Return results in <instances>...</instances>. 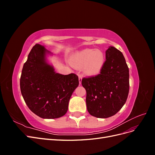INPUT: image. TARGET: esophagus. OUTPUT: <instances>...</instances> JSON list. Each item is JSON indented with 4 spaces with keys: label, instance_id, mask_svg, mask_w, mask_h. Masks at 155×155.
Masks as SVG:
<instances>
[{
    "label": "esophagus",
    "instance_id": "esophagus-1",
    "mask_svg": "<svg viewBox=\"0 0 155 155\" xmlns=\"http://www.w3.org/2000/svg\"><path fill=\"white\" fill-rule=\"evenodd\" d=\"M78 78H79V84H81V81H82V76H81V75H79Z\"/></svg>",
    "mask_w": 155,
    "mask_h": 155
}]
</instances>
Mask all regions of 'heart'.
Here are the masks:
<instances>
[{"label": "heart", "instance_id": "b5f03b06", "mask_svg": "<svg viewBox=\"0 0 155 155\" xmlns=\"http://www.w3.org/2000/svg\"><path fill=\"white\" fill-rule=\"evenodd\" d=\"M70 61L74 68H83L84 74L93 76L101 72L104 66L105 58L104 52L100 50L85 48L74 54Z\"/></svg>", "mask_w": 155, "mask_h": 155}]
</instances>
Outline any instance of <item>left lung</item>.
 <instances>
[{
  "instance_id": "left-lung-1",
  "label": "left lung",
  "mask_w": 155,
  "mask_h": 155,
  "mask_svg": "<svg viewBox=\"0 0 155 155\" xmlns=\"http://www.w3.org/2000/svg\"><path fill=\"white\" fill-rule=\"evenodd\" d=\"M105 58L100 74L81 81L87 92V110L99 118L116 114L125 104L129 91V71L123 54L109 46Z\"/></svg>"
}]
</instances>
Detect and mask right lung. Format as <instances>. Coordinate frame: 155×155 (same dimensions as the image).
<instances>
[{"label":"right lung","instance_id":"right-lung-1","mask_svg":"<svg viewBox=\"0 0 155 155\" xmlns=\"http://www.w3.org/2000/svg\"><path fill=\"white\" fill-rule=\"evenodd\" d=\"M51 54L44 46L36 44L24 64L20 79L21 94L27 106L45 119L58 118L66 114L70 97L79 85L75 74L55 72L46 59Z\"/></svg>","mask_w":155,"mask_h":155}]
</instances>
